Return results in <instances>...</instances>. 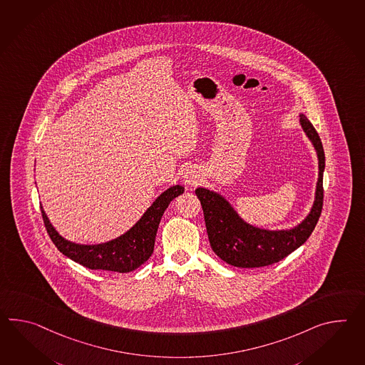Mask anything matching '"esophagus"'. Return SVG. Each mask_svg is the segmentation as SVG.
I'll list each match as a JSON object with an SVG mask.
<instances>
[{"label":"esophagus","instance_id":"1","mask_svg":"<svg viewBox=\"0 0 365 365\" xmlns=\"http://www.w3.org/2000/svg\"><path fill=\"white\" fill-rule=\"evenodd\" d=\"M183 182L187 187H195L200 182V173L196 170L195 168H188L185 171L183 175Z\"/></svg>","mask_w":365,"mask_h":365}]
</instances>
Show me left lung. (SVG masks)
Returning <instances> with one entry per match:
<instances>
[{
  "label": "left lung",
  "instance_id": "1",
  "mask_svg": "<svg viewBox=\"0 0 365 365\" xmlns=\"http://www.w3.org/2000/svg\"><path fill=\"white\" fill-rule=\"evenodd\" d=\"M302 130L316 149L318 180L308 216L291 229L268 230L246 222L227 199L208 188L197 187L212 250L227 264L241 268L264 267L284 259L307 242L314 230L324 204V152L321 138L308 118L300 113Z\"/></svg>",
  "mask_w": 365,
  "mask_h": 365
}]
</instances>
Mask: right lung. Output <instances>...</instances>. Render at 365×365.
<instances>
[{"mask_svg":"<svg viewBox=\"0 0 365 365\" xmlns=\"http://www.w3.org/2000/svg\"><path fill=\"white\" fill-rule=\"evenodd\" d=\"M183 192L185 187L180 185L168 188L154 200L130 230L115 240L97 245H81L68 241L63 235H58L51 224L43 207H41V216L52 242L65 257L90 269H105L124 274L136 269L150 258L163 212L166 211L171 200Z\"/></svg>","mask_w":365,"mask_h":365,"instance_id":"1","label":"right lung"}]
</instances>
